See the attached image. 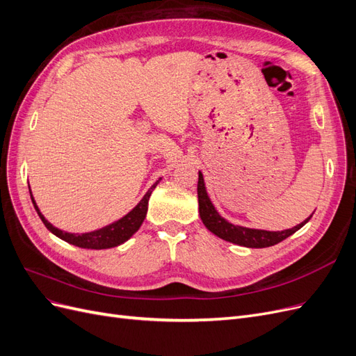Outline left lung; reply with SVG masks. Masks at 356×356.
<instances>
[{
    "instance_id": "1",
    "label": "left lung",
    "mask_w": 356,
    "mask_h": 356,
    "mask_svg": "<svg viewBox=\"0 0 356 356\" xmlns=\"http://www.w3.org/2000/svg\"><path fill=\"white\" fill-rule=\"evenodd\" d=\"M197 197H199V213L204 227L224 241L241 245V246H246V248H267V246H273L279 242H282L284 239L289 238L291 234H294L297 230L303 227V225L312 218V215H314L312 213L307 220L296 225V227L282 230V232H266V230L246 229V227H241V225H234L227 220H224L217 212V209L213 208V204L208 197L207 188H204L202 172H199Z\"/></svg>"
}]
</instances>
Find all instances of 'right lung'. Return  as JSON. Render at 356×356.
<instances>
[{"instance_id": "right-lung-1", "label": "right lung", "mask_w": 356, "mask_h": 356, "mask_svg": "<svg viewBox=\"0 0 356 356\" xmlns=\"http://www.w3.org/2000/svg\"><path fill=\"white\" fill-rule=\"evenodd\" d=\"M159 181L154 182L153 187L149 188L147 191V195L143 197V200L139 202L136 207L126 215V217H123L122 220H118L110 225H106V227H104V229L95 230L90 233H83V234H72V233H67V232H62L56 227H53V225L44 217H42V213L40 212L34 197L31 196V199H32V203H34V208L38 213V217L41 218V221L44 222L46 227L53 234H56L58 238H60L62 241H65L71 245H75V246L88 248V250H106V248H114L117 245L126 242L134 233L138 232L139 227H141V224L145 220L147 209H148V199H149V196H152V193L156 188V186L159 184ZM29 193H31V190H29Z\"/></svg>"}]
</instances>
